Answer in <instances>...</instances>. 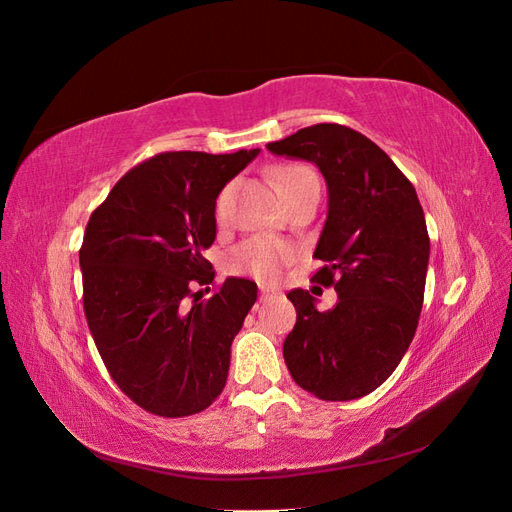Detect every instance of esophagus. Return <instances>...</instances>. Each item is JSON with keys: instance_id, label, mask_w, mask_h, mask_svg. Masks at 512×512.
Here are the masks:
<instances>
[{"instance_id": "obj_1", "label": "esophagus", "mask_w": 512, "mask_h": 512, "mask_svg": "<svg viewBox=\"0 0 512 512\" xmlns=\"http://www.w3.org/2000/svg\"><path fill=\"white\" fill-rule=\"evenodd\" d=\"M273 294H275V290H271L269 286H260V301L273 297Z\"/></svg>"}]
</instances>
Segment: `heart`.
Instances as JSON below:
<instances>
[{"instance_id": "1", "label": "heart", "mask_w": 512, "mask_h": 512, "mask_svg": "<svg viewBox=\"0 0 512 512\" xmlns=\"http://www.w3.org/2000/svg\"><path fill=\"white\" fill-rule=\"evenodd\" d=\"M273 181L277 192L282 194V198L288 200L297 194L301 188H305L307 183L318 181L316 175L303 164H284L273 168ZM228 209V190H224L215 203V213L218 218H224ZM292 258L290 245L277 239L269 237H254L243 241L239 247L232 250L228 258V267L235 273H247L254 275L256 280L262 282H275L277 277L282 275L284 267L288 265Z\"/></svg>"}]
</instances>
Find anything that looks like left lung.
I'll use <instances>...</instances> for the list:
<instances>
[{"mask_svg":"<svg viewBox=\"0 0 512 512\" xmlns=\"http://www.w3.org/2000/svg\"><path fill=\"white\" fill-rule=\"evenodd\" d=\"M275 156L312 162L329 190L314 275L337 303L318 312L307 290H290L297 324L284 361L301 389L324 401L359 399L389 378L416 333L429 262L425 213L414 185L361 132L318 123L269 143Z\"/></svg>","mask_w":512,"mask_h":512,"instance_id":"1","label":"left lung"}]
</instances>
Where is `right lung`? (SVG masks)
<instances>
[{
  "label": "right lung",
  "mask_w": 512,
  "mask_h": 512,
  "mask_svg": "<svg viewBox=\"0 0 512 512\" xmlns=\"http://www.w3.org/2000/svg\"><path fill=\"white\" fill-rule=\"evenodd\" d=\"M258 153H158L91 213L79 252L89 331L119 389L151 414L203 412L224 389L258 288L228 277L203 299L194 286L215 277L203 256L215 241V198Z\"/></svg>",
  "instance_id": "obj_1"
}]
</instances>
